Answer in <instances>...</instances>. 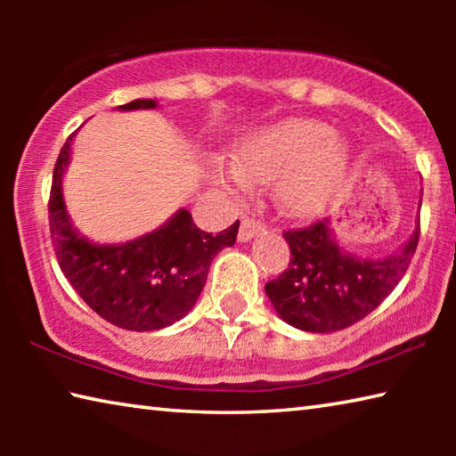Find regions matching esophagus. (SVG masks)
<instances>
[{
    "label": "esophagus",
    "instance_id": "obj_1",
    "mask_svg": "<svg viewBox=\"0 0 456 456\" xmlns=\"http://www.w3.org/2000/svg\"><path fill=\"white\" fill-rule=\"evenodd\" d=\"M261 231H264V223L257 221V219L245 217V219L241 221V227H239L237 239H239V241H241V243L251 241V239L256 237L257 233H261Z\"/></svg>",
    "mask_w": 456,
    "mask_h": 456
}]
</instances>
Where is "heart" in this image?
<instances>
[{
    "mask_svg": "<svg viewBox=\"0 0 456 456\" xmlns=\"http://www.w3.org/2000/svg\"><path fill=\"white\" fill-rule=\"evenodd\" d=\"M233 160L235 183L277 181V192L288 209L318 213L342 184L350 151L322 122L283 120L243 138Z\"/></svg>",
    "mask_w": 456,
    "mask_h": 456,
    "instance_id": "b5f03b06",
    "label": "heart"
}]
</instances>
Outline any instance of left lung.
Segmentation results:
<instances>
[{
	"label": "left lung",
	"instance_id": "1",
	"mask_svg": "<svg viewBox=\"0 0 456 456\" xmlns=\"http://www.w3.org/2000/svg\"><path fill=\"white\" fill-rule=\"evenodd\" d=\"M419 233L420 221L416 219L411 239L396 253L368 259L338 245L330 219L285 231L289 267L265 285L269 302L283 322L297 330L330 334L350 328L374 312L403 280Z\"/></svg>",
	"mask_w": 456,
	"mask_h": 456
}]
</instances>
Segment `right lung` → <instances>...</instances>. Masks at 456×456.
Masks as SVG:
<instances>
[{
	"instance_id": "1",
	"label": "right lung",
	"mask_w": 456,
	"mask_h": 456,
	"mask_svg": "<svg viewBox=\"0 0 456 456\" xmlns=\"http://www.w3.org/2000/svg\"><path fill=\"white\" fill-rule=\"evenodd\" d=\"M157 100L138 98L118 110H149ZM68 136L53 167L50 233L66 280L100 318L122 330L152 331L179 322L205 288L211 261L235 245L239 221L217 235L205 233L187 209H179L152 233L125 243H92L66 211L61 179L70 163Z\"/></svg>"
}]
</instances>
